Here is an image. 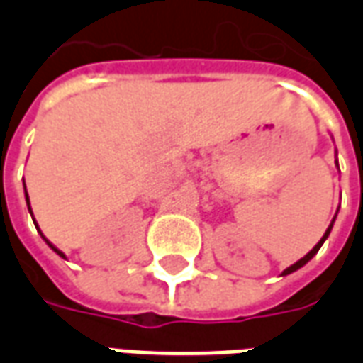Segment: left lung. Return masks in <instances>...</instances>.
Returning <instances> with one entry per match:
<instances>
[{
  "label": "left lung",
  "mask_w": 363,
  "mask_h": 363,
  "mask_svg": "<svg viewBox=\"0 0 363 363\" xmlns=\"http://www.w3.org/2000/svg\"><path fill=\"white\" fill-rule=\"evenodd\" d=\"M336 165H338V161H336ZM338 213V212H336ZM335 220H336V216L335 218H333V221H330V225H328L327 228V231H325V235L320 237V241L317 245H315V247H313L311 251L307 252V255H305L303 259H299L296 262V264H291V267H288L286 268V270H284V272H281V276H288V274H291V272H296V270H299V268L301 267H305V264H307V262H309V260L313 259V257H315V255H317V252H319V249H320V245L325 243V241H327V237L330 235V229H333V223H335Z\"/></svg>",
  "instance_id": "8db88e82"
}]
</instances>
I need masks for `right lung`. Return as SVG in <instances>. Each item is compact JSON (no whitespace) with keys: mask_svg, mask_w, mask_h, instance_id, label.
Here are the masks:
<instances>
[{"mask_svg":"<svg viewBox=\"0 0 363 363\" xmlns=\"http://www.w3.org/2000/svg\"><path fill=\"white\" fill-rule=\"evenodd\" d=\"M25 190H27V189H25ZM25 196H27V206H28V212H30V216H33V210H30V202H28V194H27V192H25ZM35 225H36V221H35ZM38 231H40V229H38ZM40 235H43V233H40ZM43 239H44V241H46V243H48V247H50L52 251H54V252H58V255H60V257H62V259H66V255H64V252H62V251H58V249H56V247H54V245H52L50 241H48V239H46V237L43 235Z\"/></svg>","mask_w":363,"mask_h":363,"instance_id":"1","label":"right lung"}]
</instances>
